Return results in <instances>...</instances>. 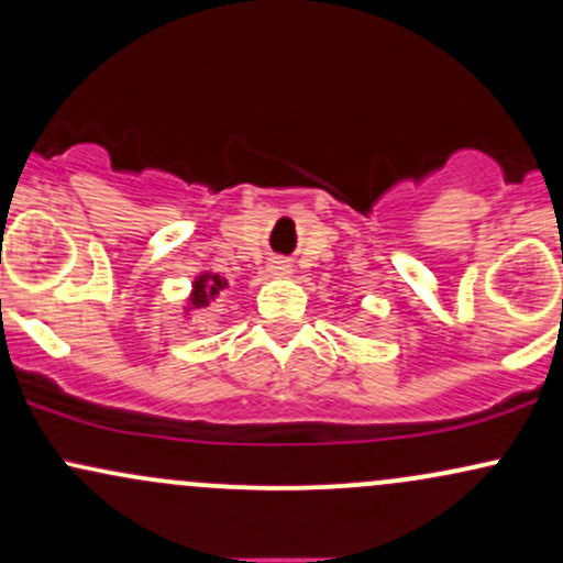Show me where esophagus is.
<instances>
[{"label":"esophagus","mask_w":563,"mask_h":563,"mask_svg":"<svg viewBox=\"0 0 563 563\" xmlns=\"http://www.w3.org/2000/svg\"><path fill=\"white\" fill-rule=\"evenodd\" d=\"M288 269H290V264L283 260H275L273 264H269V273H275V275H288Z\"/></svg>","instance_id":"esophagus-1"}]
</instances>
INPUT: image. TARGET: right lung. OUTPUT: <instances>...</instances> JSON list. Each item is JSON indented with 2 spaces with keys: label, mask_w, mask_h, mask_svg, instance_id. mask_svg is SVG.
Wrapping results in <instances>:
<instances>
[{
  "label": "right lung",
  "mask_w": 563,
  "mask_h": 563,
  "mask_svg": "<svg viewBox=\"0 0 563 563\" xmlns=\"http://www.w3.org/2000/svg\"><path fill=\"white\" fill-rule=\"evenodd\" d=\"M224 286H228V280H222V277H219V275H211V273L200 275L198 280L192 283L190 307H192V309L206 307V303H209L211 299H214V296H217L219 290H222Z\"/></svg>",
  "instance_id": "obj_1"
}]
</instances>
